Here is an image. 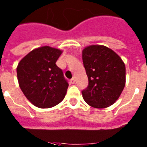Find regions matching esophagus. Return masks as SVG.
<instances>
[{
  "mask_svg": "<svg viewBox=\"0 0 147 147\" xmlns=\"http://www.w3.org/2000/svg\"><path fill=\"white\" fill-rule=\"evenodd\" d=\"M70 82L72 83V84H75V78H72L71 79V80H70Z\"/></svg>",
  "mask_w": 147,
  "mask_h": 147,
  "instance_id": "1",
  "label": "esophagus"
}]
</instances>
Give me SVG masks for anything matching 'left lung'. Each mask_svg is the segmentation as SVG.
Here are the masks:
<instances>
[{
	"mask_svg": "<svg viewBox=\"0 0 147 147\" xmlns=\"http://www.w3.org/2000/svg\"><path fill=\"white\" fill-rule=\"evenodd\" d=\"M89 84L82 91L84 100L95 108H107L121 95L126 83V67L122 59L108 47L92 45L82 52Z\"/></svg>",
	"mask_w": 147,
	"mask_h": 147,
	"instance_id": "left-lung-1",
	"label": "left lung"
}]
</instances>
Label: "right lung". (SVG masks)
<instances>
[{"instance_id":"right-lung-1","label":"right lung","mask_w":147,"mask_h":147,"mask_svg":"<svg viewBox=\"0 0 147 147\" xmlns=\"http://www.w3.org/2000/svg\"><path fill=\"white\" fill-rule=\"evenodd\" d=\"M62 51L45 46L33 49L19 62L17 76L23 93L35 107L45 109L63 100L69 84L56 65Z\"/></svg>"}]
</instances>
